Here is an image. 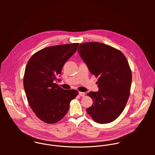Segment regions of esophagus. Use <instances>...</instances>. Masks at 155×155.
Masks as SVG:
<instances>
[{
	"mask_svg": "<svg viewBox=\"0 0 155 155\" xmlns=\"http://www.w3.org/2000/svg\"><path fill=\"white\" fill-rule=\"evenodd\" d=\"M79 95L81 97H84L85 95V93L83 92H79Z\"/></svg>",
	"mask_w": 155,
	"mask_h": 155,
	"instance_id": "34e87169",
	"label": "esophagus"
}]
</instances>
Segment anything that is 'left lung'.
<instances>
[{"instance_id":"left-lung-1","label":"left lung","mask_w":155,"mask_h":155,"mask_svg":"<svg viewBox=\"0 0 155 155\" xmlns=\"http://www.w3.org/2000/svg\"><path fill=\"white\" fill-rule=\"evenodd\" d=\"M78 52L90 73L98 78L99 91L87 94L93 104L87 111L97 123H110L122 113L130 97L132 73L128 62L121 51L102 43L81 44Z\"/></svg>"}]
</instances>
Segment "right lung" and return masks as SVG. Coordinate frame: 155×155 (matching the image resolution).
I'll list each match as a JSON object with an SVG mask.
<instances>
[{"label": "right lung", "instance_id": "1", "mask_svg": "<svg viewBox=\"0 0 155 155\" xmlns=\"http://www.w3.org/2000/svg\"><path fill=\"white\" fill-rule=\"evenodd\" d=\"M78 43L49 46L34 54L25 69L23 84L28 104L36 116L47 124L60 121L70 103L78 95L74 89L56 84L65 63L76 51Z\"/></svg>", "mask_w": 155, "mask_h": 155}]
</instances>
